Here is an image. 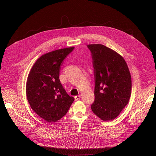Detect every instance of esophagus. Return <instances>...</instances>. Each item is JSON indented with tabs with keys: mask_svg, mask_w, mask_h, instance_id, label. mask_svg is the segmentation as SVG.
Here are the masks:
<instances>
[{
	"mask_svg": "<svg viewBox=\"0 0 156 156\" xmlns=\"http://www.w3.org/2000/svg\"><path fill=\"white\" fill-rule=\"evenodd\" d=\"M80 97H81V96H80V95H79V96H75V101H77V100L80 99Z\"/></svg>",
	"mask_w": 156,
	"mask_h": 156,
	"instance_id": "esophagus-1",
	"label": "esophagus"
}]
</instances>
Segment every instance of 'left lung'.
I'll return each instance as SVG.
<instances>
[{"mask_svg": "<svg viewBox=\"0 0 156 156\" xmlns=\"http://www.w3.org/2000/svg\"><path fill=\"white\" fill-rule=\"evenodd\" d=\"M93 58L95 78L93 113L104 121L117 117L128 104L131 78L122 55L102 44L87 45Z\"/></svg>", "mask_w": 156, "mask_h": 156, "instance_id": "obj_1", "label": "left lung"}]
</instances>
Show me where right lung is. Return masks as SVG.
<instances>
[{"instance_id": "right-lung-1", "label": "right lung", "mask_w": 156, "mask_h": 156, "mask_svg": "<svg viewBox=\"0 0 156 156\" xmlns=\"http://www.w3.org/2000/svg\"><path fill=\"white\" fill-rule=\"evenodd\" d=\"M74 49L55 50L41 56L28 76L26 92L31 108L48 122L62 119L74 101L63 87L60 80V65Z\"/></svg>"}]
</instances>
